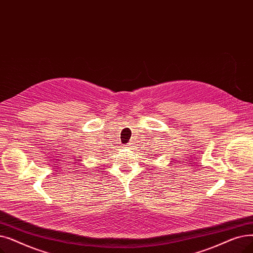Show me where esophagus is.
<instances>
[{
	"label": "esophagus",
	"instance_id": "34e87169",
	"mask_svg": "<svg viewBox=\"0 0 253 253\" xmlns=\"http://www.w3.org/2000/svg\"><path fill=\"white\" fill-rule=\"evenodd\" d=\"M125 148H126V149H130V145H129V144H127V145L125 146Z\"/></svg>",
	"mask_w": 253,
	"mask_h": 253
}]
</instances>
